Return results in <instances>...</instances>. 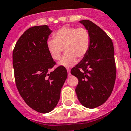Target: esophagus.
<instances>
[{
    "instance_id": "esophagus-1",
    "label": "esophagus",
    "mask_w": 131,
    "mask_h": 131,
    "mask_svg": "<svg viewBox=\"0 0 131 131\" xmlns=\"http://www.w3.org/2000/svg\"><path fill=\"white\" fill-rule=\"evenodd\" d=\"M67 71H68V76H70L71 75V70L69 68H67Z\"/></svg>"
}]
</instances>
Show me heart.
Listing matches in <instances>:
<instances>
[{
  "mask_svg": "<svg viewBox=\"0 0 131 131\" xmlns=\"http://www.w3.org/2000/svg\"><path fill=\"white\" fill-rule=\"evenodd\" d=\"M54 38L46 41V47L51 57L54 60H59L65 47L66 53L58 62L61 66L71 67L76 64L77 58H82L89 51L91 37L89 31L84 27L63 26L53 34Z\"/></svg>",
  "mask_w": 131,
  "mask_h": 131,
  "instance_id": "heart-1",
  "label": "heart"
}]
</instances>
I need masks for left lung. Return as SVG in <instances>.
<instances>
[{
  "label": "left lung",
  "mask_w": 131,
  "mask_h": 131,
  "mask_svg": "<svg viewBox=\"0 0 131 131\" xmlns=\"http://www.w3.org/2000/svg\"><path fill=\"white\" fill-rule=\"evenodd\" d=\"M80 23L89 31L90 47L71 73L78 80L75 91L80 104L94 109L106 102L114 88L116 74L114 46L107 33L93 22L83 20Z\"/></svg>",
  "instance_id": "obj_1"
}]
</instances>
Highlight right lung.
<instances>
[{"mask_svg": "<svg viewBox=\"0 0 131 131\" xmlns=\"http://www.w3.org/2000/svg\"><path fill=\"white\" fill-rule=\"evenodd\" d=\"M51 33L47 25L30 27L20 37L13 51L15 80L18 92L27 105L41 113H49L54 109L68 77L63 66L49 72L55 65L46 47V41Z\"/></svg>", "mask_w": 131, "mask_h": 131, "instance_id": "1", "label": "right lung"}]
</instances>
